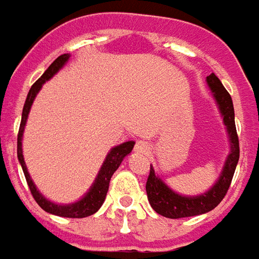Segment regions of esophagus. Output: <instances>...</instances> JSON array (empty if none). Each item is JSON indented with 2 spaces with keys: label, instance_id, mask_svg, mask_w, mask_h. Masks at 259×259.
I'll list each match as a JSON object with an SVG mask.
<instances>
[{
  "label": "esophagus",
  "instance_id": "esophagus-1",
  "mask_svg": "<svg viewBox=\"0 0 259 259\" xmlns=\"http://www.w3.org/2000/svg\"><path fill=\"white\" fill-rule=\"evenodd\" d=\"M135 152L137 153H148L149 152V145L146 144V142H144V141H138L137 142V145H135Z\"/></svg>",
  "mask_w": 259,
  "mask_h": 259
}]
</instances>
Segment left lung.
<instances>
[{"label": "left lung", "mask_w": 259, "mask_h": 259, "mask_svg": "<svg viewBox=\"0 0 259 259\" xmlns=\"http://www.w3.org/2000/svg\"><path fill=\"white\" fill-rule=\"evenodd\" d=\"M206 82H208L209 89L212 91V95H213L219 111L223 117V122L226 125L227 135H229V141H230V153L227 155L223 170H222L218 181L212 185V188L205 194L195 195V197H184V195H180L173 191L155 173L153 166L150 164L149 177L146 181L148 199H149L150 206L155 209L157 213L162 214L164 218H168V219L197 216V214L206 213L209 210L216 208L226 195L238 163L240 146H238V137L237 131H236V122H234V109H233L232 97L214 74L209 75L206 78Z\"/></svg>", "instance_id": "1"}]
</instances>
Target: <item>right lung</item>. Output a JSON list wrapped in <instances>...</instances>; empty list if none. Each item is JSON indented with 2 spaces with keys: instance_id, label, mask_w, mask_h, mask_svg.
Here are the masks:
<instances>
[{
  "instance_id": "1",
  "label": "right lung",
  "mask_w": 259,
  "mask_h": 259,
  "mask_svg": "<svg viewBox=\"0 0 259 259\" xmlns=\"http://www.w3.org/2000/svg\"><path fill=\"white\" fill-rule=\"evenodd\" d=\"M68 60H69V54H62V56L58 57L56 61L53 62L50 67L46 69L45 74L41 75L33 83L30 91L27 93L26 102H25V106H23V111H22L21 126H19V133H18V159H19L22 170L25 173V177H26L27 185L30 188V192H32L34 201L38 203L40 208L45 209L46 212H49V213L62 216V218H86V216H91V214L96 213L97 210L100 209V206L103 205L106 195H107V191H109V184L111 176L114 174L117 168L120 167L122 159L126 155L131 153L135 142L134 141H128V142H124V144L118 145V146H115V148L110 150L109 155L106 156L103 164L100 167V171L97 174L95 183L92 184L89 191L86 192L85 197L80 198L78 202L68 203V205H58V203H54L49 201V199H46L40 194V191L36 188V185H34V183L30 179V174H29L26 168V163H25V159H23V153H22V138H23V131H25V125H26L27 115H29V111H30V107H32L34 97L37 96L38 91L41 89V86H43L46 80L51 79L67 64Z\"/></svg>"
}]
</instances>
